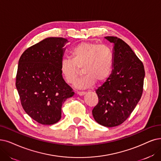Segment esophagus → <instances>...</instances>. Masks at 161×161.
Segmentation results:
<instances>
[{
    "instance_id": "1",
    "label": "esophagus",
    "mask_w": 161,
    "mask_h": 161,
    "mask_svg": "<svg viewBox=\"0 0 161 161\" xmlns=\"http://www.w3.org/2000/svg\"><path fill=\"white\" fill-rule=\"evenodd\" d=\"M77 94H79V96H83L86 94V92L85 91H77Z\"/></svg>"
}]
</instances>
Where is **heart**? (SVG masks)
<instances>
[{
	"mask_svg": "<svg viewBox=\"0 0 161 161\" xmlns=\"http://www.w3.org/2000/svg\"><path fill=\"white\" fill-rule=\"evenodd\" d=\"M70 59H63L60 64L61 73L69 84H73L81 68L83 75L76 81L79 88H86L94 83L105 81L110 76L114 65L112 49L105 44L81 42L70 52Z\"/></svg>",
	"mask_w": 161,
	"mask_h": 161,
	"instance_id": "heart-1",
	"label": "heart"
}]
</instances>
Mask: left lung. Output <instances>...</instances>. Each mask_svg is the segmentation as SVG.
<instances>
[{
  "label": "left lung",
  "instance_id": "8db88e82",
  "mask_svg": "<svg viewBox=\"0 0 161 161\" xmlns=\"http://www.w3.org/2000/svg\"><path fill=\"white\" fill-rule=\"evenodd\" d=\"M114 43V69L101 86L96 90L98 102L92 111L94 119L103 126L121 125L138 104L143 91V64L124 41L105 37Z\"/></svg>",
  "mask_w": 161,
  "mask_h": 161
}]
</instances>
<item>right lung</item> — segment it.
I'll return each mask as SVG.
<instances>
[{
  "label": "right lung",
  "instance_id": "1",
  "mask_svg": "<svg viewBox=\"0 0 161 161\" xmlns=\"http://www.w3.org/2000/svg\"><path fill=\"white\" fill-rule=\"evenodd\" d=\"M67 42L63 37L46 38L24 51L18 61L16 86L22 106L42 125L59 121L62 104L75 94L60 70Z\"/></svg>",
  "mask_w": 161,
  "mask_h": 161
}]
</instances>
